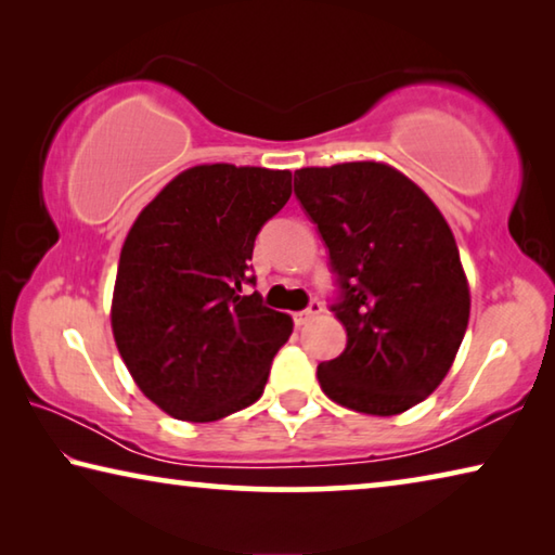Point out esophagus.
Listing matches in <instances>:
<instances>
[{
	"instance_id": "esophagus-1",
	"label": "esophagus",
	"mask_w": 555,
	"mask_h": 555,
	"mask_svg": "<svg viewBox=\"0 0 555 555\" xmlns=\"http://www.w3.org/2000/svg\"><path fill=\"white\" fill-rule=\"evenodd\" d=\"M321 311H323V304H321V300H311V306H308L306 311L296 313V315H294V321H296V325H308V323L313 321L315 315H321Z\"/></svg>"
}]
</instances>
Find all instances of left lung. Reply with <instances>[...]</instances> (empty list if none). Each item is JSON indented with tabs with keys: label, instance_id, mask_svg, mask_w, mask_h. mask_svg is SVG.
Segmentation results:
<instances>
[{
	"label": "left lung",
	"instance_id": "left-lung-1",
	"mask_svg": "<svg viewBox=\"0 0 555 555\" xmlns=\"http://www.w3.org/2000/svg\"><path fill=\"white\" fill-rule=\"evenodd\" d=\"M294 191L331 251L345 325L340 357L318 364L340 406L397 416L424 401L453 364L469 288L453 232L434 201L377 162L298 168Z\"/></svg>",
	"mask_w": 555,
	"mask_h": 555
}]
</instances>
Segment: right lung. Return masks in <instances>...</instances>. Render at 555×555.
<instances>
[{
  "instance_id": "add662e5",
  "label": "right lung",
  "mask_w": 555,
  "mask_h": 555,
  "mask_svg": "<svg viewBox=\"0 0 555 555\" xmlns=\"http://www.w3.org/2000/svg\"><path fill=\"white\" fill-rule=\"evenodd\" d=\"M291 198V171L203 164L139 212L119 255L112 333L137 387L178 421L255 403L294 321L271 311L247 261Z\"/></svg>"
}]
</instances>
